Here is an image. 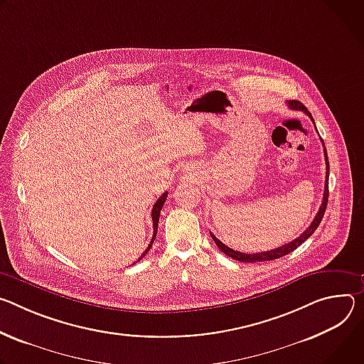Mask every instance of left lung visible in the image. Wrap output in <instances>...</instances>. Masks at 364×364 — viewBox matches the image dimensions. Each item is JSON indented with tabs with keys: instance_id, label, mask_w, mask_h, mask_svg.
I'll return each instance as SVG.
<instances>
[{
	"instance_id": "obj_1",
	"label": "left lung",
	"mask_w": 364,
	"mask_h": 364,
	"mask_svg": "<svg viewBox=\"0 0 364 364\" xmlns=\"http://www.w3.org/2000/svg\"><path fill=\"white\" fill-rule=\"evenodd\" d=\"M288 107H289L291 109L305 112V114L312 119V123H314V118H312L311 112L306 109V107H305L302 102H299V101H296V100H292V101H288ZM314 124H315V123H314ZM315 129H316V127H315ZM321 141H322V140H321ZM322 144H324V141H322ZM324 156H326L327 173H326V186H324V195H322V203H321V207H319V210H318V213H316V215H315L314 221L311 223V225H309V227H308V228H306V230H305L299 237H296L294 241H291V243L284 245V246H280V247H277V249L267 250V252H262V253L247 255V253H241V252H237V250H232V249L227 247L224 243H221V241H220V240H218L213 232H210V234H211V237H213V240L215 241V245L218 246V249H220L224 255L230 256L231 259L238 260V262H243V263H257V262L274 260V259L284 257V256L289 255L291 252L296 250V249L304 243L305 240H308V238L314 234V231L318 228V225H319V223H321L322 217H324V213H326V210H327V203H328V176H330V164H328V154H327L326 146H324Z\"/></svg>"
}]
</instances>
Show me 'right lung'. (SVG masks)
<instances>
[{
    "instance_id": "add662e5",
    "label": "right lung",
    "mask_w": 364,
    "mask_h": 364,
    "mask_svg": "<svg viewBox=\"0 0 364 364\" xmlns=\"http://www.w3.org/2000/svg\"><path fill=\"white\" fill-rule=\"evenodd\" d=\"M166 198H168V192H165L164 195H161L156 203H154V205H153V210H151V220H153V237H151V240H150V245L147 246V249L143 252V255H141V257L137 260V262H140L146 255H147V252L150 250V247H151V245H153V241H154V238H156V232H157V224H159V215H160V211H161V207H164V204H165V200H166Z\"/></svg>"
}]
</instances>
